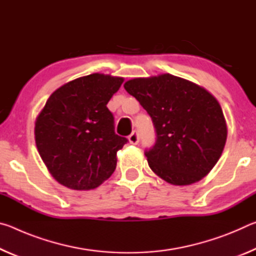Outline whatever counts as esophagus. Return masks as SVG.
Returning a JSON list of instances; mask_svg holds the SVG:
<instances>
[{
    "label": "esophagus",
    "instance_id": "1",
    "mask_svg": "<svg viewBox=\"0 0 256 256\" xmlns=\"http://www.w3.org/2000/svg\"><path fill=\"white\" fill-rule=\"evenodd\" d=\"M138 140H140V138H138V131H133V132L128 136L130 144H136L138 142Z\"/></svg>",
    "mask_w": 256,
    "mask_h": 256
}]
</instances>
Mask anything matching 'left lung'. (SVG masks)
Returning <instances> with one entry per match:
<instances>
[{"instance_id":"obj_1","label":"left lung","mask_w":256,"mask_h":256,"mask_svg":"<svg viewBox=\"0 0 256 256\" xmlns=\"http://www.w3.org/2000/svg\"><path fill=\"white\" fill-rule=\"evenodd\" d=\"M124 88L152 120L156 142L144 151L151 170L174 185H190L209 174L227 140L216 99L193 82L168 73L132 79Z\"/></svg>"}]
</instances>
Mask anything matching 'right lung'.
<instances>
[{
	"instance_id": "1",
	"label": "right lung",
	"mask_w": 256,
	"mask_h": 256,
	"mask_svg": "<svg viewBox=\"0 0 256 256\" xmlns=\"http://www.w3.org/2000/svg\"><path fill=\"white\" fill-rule=\"evenodd\" d=\"M122 78L94 73L50 94L34 125L36 146L54 178L73 190L96 188L116 168V154L128 142L115 133L107 104Z\"/></svg>"
}]
</instances>
